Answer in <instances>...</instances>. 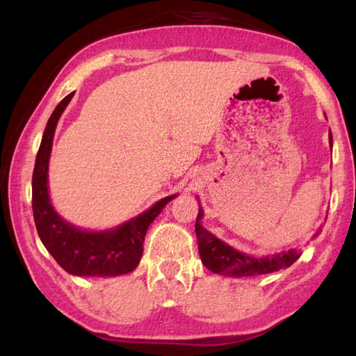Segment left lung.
I'll return each instance as SVG.
<instances>
[{
  "instance_id": "8db88e82",
  "label": "left lung",
  "mask_w": 356,
  "mask_h": 356,
  "mask_svg": "<svg viewBox=\"0 0 356 356\" xmlns=\"http://www.w3.org/2000/svg\"><path fill=\"white\" fill-rule=\"evenodd\" d=\"M330 144L333 141L330 131ZM202 209L200 207V213L196 218V237H197V248H200V256L202 264L210 270V272L218 273L222 276H257L265 273L278 272L281 268H287L300 257L297 250L282 251L280 254L254 257L243 254L232 246L226 245L222 240L216 238L212 232L204 229L201 225L202 220ZM318 236V232L316 234ZM314 236V237H316Z\"/></svg>"
}]
</instances>
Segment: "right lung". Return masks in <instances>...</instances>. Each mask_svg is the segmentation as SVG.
<instances>
[{
	"label": "right lung",
	"instance_id": "1",
	"mask_svg": "<svg viewBox=\"0 0 356 356\" xmlns=\"http://www.w3.org/2000/svg\"><path fill=\"white\" fill-rule=\"evenodd\" d=\"M75 92L59 102L48 119L33 172V213L48 252L65 272L76 276H119L134 272L143 256V242L156 215L176 196H168L130 221L110 231L91 232L63 220L48 195V160L59 118Z\"/></svg>",
	"mask_w": 356,
	"mask_h": 356
}]
</instances>
